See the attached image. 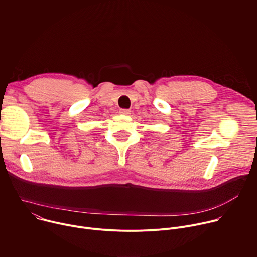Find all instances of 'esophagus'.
<instances>
[{
	"mask_svg": "<svg viewBox=\"0 0 257 257\" xmlns=\"http://www.w3.org/2000/svg\"><path fill=\"white\" fill-rule=\"evenodd\" d=\"M120 114L124 116H129L131 114V111H129V109H120Z\"/></svg>",
	"mask_w": 257,
	"mask_h": 257,
	"instance_id": "34e87169",
	"label": "esophagus"
}]
</instances>
